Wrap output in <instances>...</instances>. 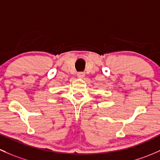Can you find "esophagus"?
<instances>
[{"instance_id":"34e87169","label":"esophagus","mask_w":160,"mask_h":160,"mask_svg":"<svg viewBox=\"0 0 160 160\" xmlns=\"http://www.w3.org/2000/svg\"><path fill=\"white\" fill-rule=\"evenodd\" d=\"M85 76V73H83V72H80V73H77V77H79V78H83V77H84Z\"/></svg>"}]
</instances>
